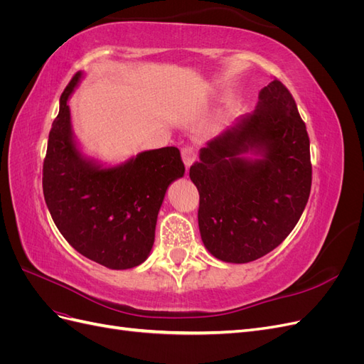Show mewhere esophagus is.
<instances>
[{
    "label": "esophagus",
    "instance_id": "1",
    "mask_svg": "<svg viewBox=\"0 0 364 364\" xmlns=\"http://www.w3.org/2000/svg\"><path fill=\"white\" fill-rule=\"evenodd\" d=\"M182 161H183L186 168H190L191 165L194 164V161H196V151H194L193 147H185L182 150Z\"/></svg>",
    "mask_w": 364,
    "mask_h": 364
}]
</instances>
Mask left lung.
Wrapping results in <instances>:
<instances>
[{
    "mask_svg": "<svg viewBox=\"0 0 364 364\" xmlns=\"http://www.w3.org/2000/svg\"><path fill=\"white\" fill-rule=\"evenodd\" d=\"M190 179L200 196L199 229L220 261L245 264L287 238L311 190L310 139L279 80L264 86L252 114L199 151Z\"/></svg>",
    "mask_w": 364,
    "mask_h": 364,
    "instance_id": "left-lung-1",
    "label": "left lung"
}]
</instances>
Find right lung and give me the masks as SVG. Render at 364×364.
I'll return each mask as SVG.
<instances>
[{
	"instance_id": "add662e5",
	"label": "right lung",
	"mask_w": 364,
	"mask_h": 364,
	"mask_svg": "<svg viewBox=\"0 0 364 364\" xmlns=\"http://www.w3.org/2000/svg\"><path fill=\"white\" fill-rule=\"evenodd\" d=\"M83 77L85 71L77 73L60 97L43 161V197L54 225L77 252L126 270L149 258L165 193L185 167L176 147L144 150L115 165L87 156L68 106Z\"/></svg>"
}]
</instances>
